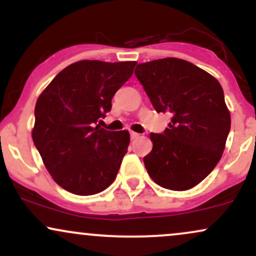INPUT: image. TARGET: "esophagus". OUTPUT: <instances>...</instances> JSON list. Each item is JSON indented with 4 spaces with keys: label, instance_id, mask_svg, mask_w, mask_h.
I'll use <instances>...</instances> for the list:
<instances>
[{
    "label": "esophagus",
    "instance_id": "esophagus-1",
    "mask_svg": "<svg viewBox=\"0 0 256 256\" xmlns=\"http://www.w3.org/2000/svg\"><path fill=\"white\" fill-rule=\"evenodd\" d=\"M130 136H131V140H136V138L140 137V134H138L137 132H131Z\"/></svg>",
    "mask_w": 256,
    "mask_h": 256
}]
</instances>
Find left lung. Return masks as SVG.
<instances>
[{
	"instance_id": "obj_1",
	"label": "left lung",
	"mask_w": 256,
	"mask_h": 256,
	"mask_svg": "<svg viewBox=\"0 0 256 256\" xmlns=\"http://www.w3.org/2000/svg\"><path fill=\"white\" fill-rule=\"evenodd\" d=\"M134 74L158 113L172 114L164 134H150L146 171L165 189L201 183L222 158L231 116L222 85L200 67L176 58L140 64Z\"/></svg>"
}]
</instances>
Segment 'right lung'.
<instances>
[{"label": "right lung", "mask_w": 256, "mask_h": 256, "mask_svg": "<svg viewBox=\"0 0 256 256\" xmlns=\"http://www.w3.org/2000/svg\"><path fill=\"white\" fill-rule=\"evenodd\" d=\"M136 61L82 60L64 68L34 107L32 140L56 184L76 195L104 192L116 179L130 144L128 131L98 125Z\"/></svg>", "instance_id": "right-lung-1"}]
</instances>
